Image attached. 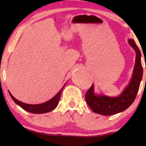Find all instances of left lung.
Returning <instances> with one entry per match:
<instances>
[{"mask_svg": "<svg viewBox=\"0 0 146 146\" xmlns=\"http://www.w3.org/2000/svg\"><path fill=\"white\" fill-rule=\"evenodd\" d=\"M129 45L135 51V62L132 78L128 86L119 96L110 97L105 95H96L94 85L86 94V101L93 111L104 115H111L121 112L130 106L138 92L139 84L142 79L143 68L141 62V52L135 41L129 39Z\"/></svg>", "mask_w": 146, "mask_h": 146, "instance_id": "8db88e82", "label": "left lung"}]
</instances>
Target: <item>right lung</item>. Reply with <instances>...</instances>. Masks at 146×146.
<instances>
[{
	"label": "right lung",
	"instance_id": "add662e5",
	"mask_svg": "<svg viewBox=\"0 0 146 146\" xmlns=\"http://www.w3.org/2000/svg\"><path fill=\"white\" fill-rule=\"evenodd\" d=\"M66 84L63 86V87L60 89V90L50 100L44 103L40 104H28L22 102L16 99L11 94V93L10 92H9L10 96H11V98L13 100V101L15 102L17 105H19L20 107H21L23 110L29 111V112L33 113H44L51 111L52 110H53L54 109H55L56 108L58 104L62 92Z\"/></svg>",
	"mask_w": 146,
	"mask_h": 146
}]
</instances>
